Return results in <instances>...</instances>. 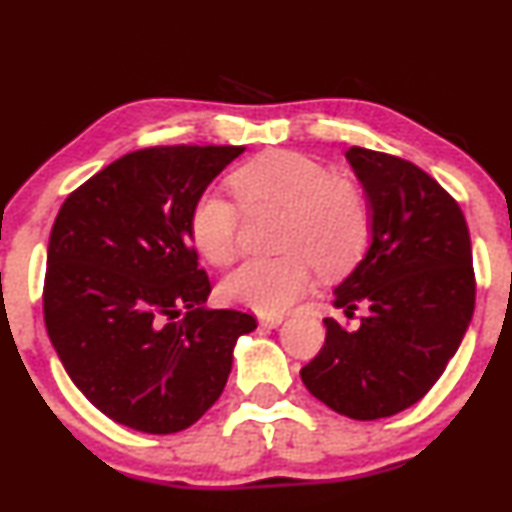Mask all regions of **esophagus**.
<instances>
[{"label":"esophagus","mask_w":512,"mask_h":512,"mask_svg":"<svg viewBox=\"0 0 512 512\" xmlns=\"http://www.w3.org/2000/svg\"><path fill=\"white\" fill-rule=\"evenodd\" d=\"M257 322H260V326H269V329H274V326H279L283 322L281 315H260L257 317Z\"/></svg>","instance_id":"34e87169"}]
</instances>
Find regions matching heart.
<instances>
[{"label": "heart", "instance_id": "1", "mask_svg": "<svg viewBox=\"0 0 512 512\" xmlns=\"http://www.w3.org/2000/svg\"><path fill=\"white\" fill-rule=\"evenodd\" d=\"M231 188L240 205L286 209L279 257H252L221 281L231 305L276 315L310 288L315 262L324 274H341L360 260L372 238V207L365 190L329 166L293 150H272L238 166ZM240 207L219 190H205L190 207L188 233L212 264H229L238 250Z\"/></svg>", "mask_w": 512, "mask_h": 512}]
</instances>
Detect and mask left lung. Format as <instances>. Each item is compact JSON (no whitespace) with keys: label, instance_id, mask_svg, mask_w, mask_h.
Returning <instances> with one entry per match:
<instances>
[{"label":"left lung","instance_id":"left-lung-1","mask_svg":"<svg viewBox=\"0 0 512 512\" xmlns=\"http://www.w3.org/2000/svg\"><path fill=\"white\" fill-rule=\"evenodd\" d=\"M372 202V245L334 291L346 331L326 317L315 360L300 369L312 396L350 420L410 408L439 381L474 312L472 245L455 197L408 159L348 147Z\"/></svg>","mask_w":512,"mask_h":512}]
</instances>
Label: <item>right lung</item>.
Returning a JSON list of instances; mask_svg holds the SVG:
<instances>
[{"label": "right lung", "instance_id": "add662e5", "mask_svg": "<svg viewBox=\"0 0 512 512\" xmlns=\"http://www.w3.org/2000/svg\"><path fill=\"white\" fill-rule=\"evenodd\" d=\"M243 145H155L116 159L66 197L47 248L49 341L109 420L176 434L217 403L240 334L257 319L205 310L188 217Z\"/></svg>", "mask_w": 512, "mask_h": 512}]
</instances>
